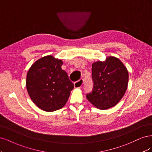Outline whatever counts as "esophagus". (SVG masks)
<instances>
[{"label": "esophagus", "mask_w": 152, "mask_h": 152, "mask_svg": "<svg viewBox=\"0 0 152 152\" xmlns=\"http://www.w3.org/2000/svg\"><path fill=\"white\" fill-rule=\"evenodd\" d=\"M83 83H84V80L81 78V79L79 80L75 83V87L76 88H81V86H83Z\"/></svg>", "instance_id": "1"}]
</instances>
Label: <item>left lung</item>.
Listing matches in <instances>:
<instances>
[{"label":"left lung","mask_w":152,"mask_h":152,"mask_svg":"<svg viewBox=\"0 0 152 152\" xmlns=\"http://www.w3.org/2000/svg\"><path fill=\"white\" fill-rule=\"evenodd\" d=\"M94 87L86 99L100 109L115 106L124 96L128 87L129 75L126 67L116 57H109L104 62L92 64Z\"/></svg>","instance_id":"1"}]
</instances>
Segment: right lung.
<instances>
[{"instance_id":"1","label":"right lung","mask_w":152,"mask_h":152,"mask_svg":"<svg viewBox=\"0 0 152 152\" xmlns=\"http://www.w3.org/2000/svg\"><path fill=\"white\" fill-rule=\"evenodd\" d=\"M62 61L52 56L36 61L29 69L26 88L34 104L43 110L53 112L65 105L74 84L61 69Z\"/></svg>"}]
</instances>
